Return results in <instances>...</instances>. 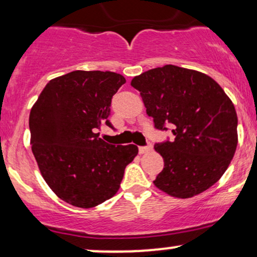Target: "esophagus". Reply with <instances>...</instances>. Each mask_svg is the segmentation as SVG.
I'll list each match as a JSON object with an SVG mask.
<instances>
[{"label":"esophagus","instance_id":"1","mask_svg":"<svg viewBox=\"0 0 257 257\" xmlns=\"http://www.w3.org/2000/svg\"><path fill=\"white\" fill-rule=\"evenodd\" d=\"M152 150V145L151 144H149V145L146 146H140L139 147V152H140V155H144V153H147L150 152Z\"/></svg>","mask_w":257,"mask_h":257}]
</instances>
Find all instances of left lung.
<instances>
[{"mask_svg": "<svg viewBox=\"0 0 257 257\" xmlns=\"http://www.w3.org/2000/svg\"><path fill=\"white\" fill-rule=\"evenodd\" d=\"M155 128L174 139L157 143L164 168L153 184L176 197L191 198L220 180L238 144L234 105L205 73L175 65L149 70L132 79Z\"/></svg>", "mask_w": 257, "mask_h": 257, "instance_id": "8db88e82", "label": "left lung"}]
</instances>
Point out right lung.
Masks as SVG:
<instances>
[{
  "instance_id": "obj_1",
  "label": "right lung",
  "mask_w": 257,
  "mask_h": 257,
  "mask_svg": "<svg viewBox=\"0 0 257 257\" xmlns=\"http://www.w3.org/2000/svg\"><path fill=\"white\" fill-rule=\"evenodd\" d=\"M125 83L111 71H72L47 83L29 118L31 150L44 181L60 199L93 208L118 191L135 145L114 146L99 138L112 96Z\"/></svg>"
}]
</instances>
